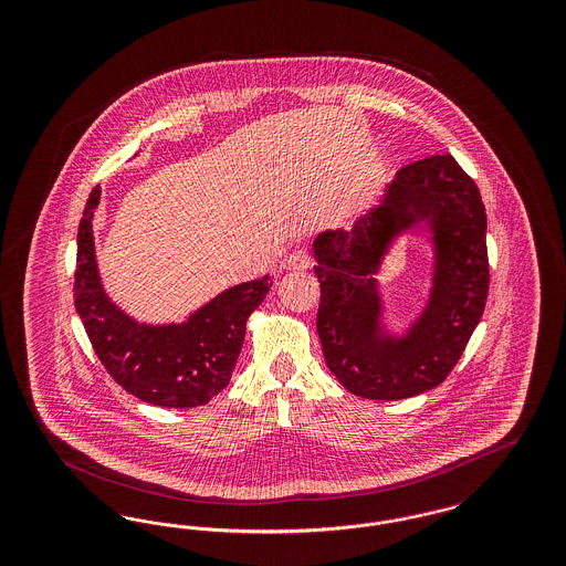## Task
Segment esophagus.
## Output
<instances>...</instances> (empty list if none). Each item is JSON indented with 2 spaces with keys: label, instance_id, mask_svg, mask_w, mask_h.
I'll return each instance as SVG.
<instances>
[{
  "label": "esophagus",
  "instance_id": "1",
  "mask_svg": "<svg viewBox=\"0 0 566 566\" xmlns=\"http://www.w3.org/2000/svg\"><path fill=\"white\" fill-rule=\"evenodd\" d=\"M312 265V259H310V254L301 248V250H293L286 259H284V268L286 270L293 271H303L307 270Z\"/></svg>",
  "mask_w": 566,
  "mask_h": 566
}]
</instances>
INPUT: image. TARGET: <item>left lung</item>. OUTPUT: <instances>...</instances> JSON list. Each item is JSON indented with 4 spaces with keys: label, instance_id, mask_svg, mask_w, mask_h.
Instances as JSON below:
<instances>
[{
    "label": "left lung",
    "instance_id": "1",
    "mask_svg": "<svg viewBox=\"0 0 566 566\" xmlns=\"http://www.w3.org/2000/svg\"><path fill=\"white\" fill-rule=\"evenodd\" d=\"M407 234H422L432 248V289L417 318L397 332L376 273ZM314 259L318 337L333 376L363 399L422 395L454 369L484 314L490 275L480 189L452 155L411 163L352 231L318 233Z\"/></svg>",
    "mask_w": 566,
    "mask_h": 566
}]
</instances>
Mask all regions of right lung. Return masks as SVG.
I'll return each mask as SVG.
<instances>
[{"mask_svg":"<svg viewBox=\"0 0 566 566\" xmlns=\"http://www.w3.org/2000/svg\"><path fill=\"white\" fill-rule=\"evenodd\" d=\"M102 189L88 195L78 227L74 303L102 365L129 395L159 407H197L231 379L245 324L263 303L270 275L235 284L190 312L182 323H142L106 293L97 265L93 218Z\"/></svg>","mask_w":566,"mask_h":566,"instance_id":"add662e5","label":"right lung"}]
</instances>
